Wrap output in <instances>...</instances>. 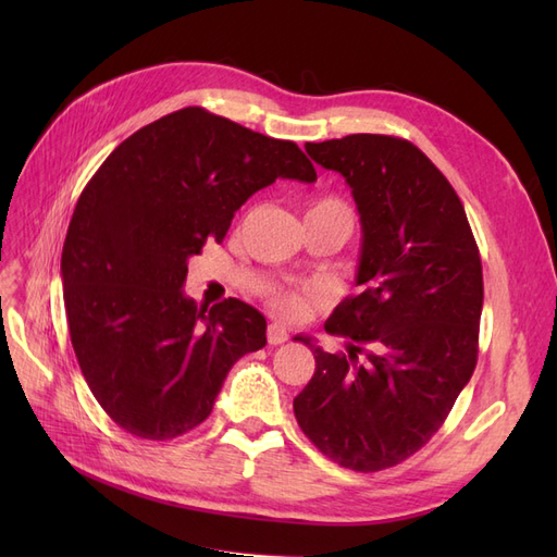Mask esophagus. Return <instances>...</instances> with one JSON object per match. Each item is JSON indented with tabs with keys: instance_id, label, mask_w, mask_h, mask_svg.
Returning a JSON list of instances; mask_svg holds the SVG:
<instances>
[{
	"instance_id": "esophagus-1",
	"label": "esophagus",
	"mask_w": 557,
	"mask_h": 557,
	"mask_svg": "<svg viewBox=\"0 0 557 557\" xmlns=\"http://www.w3.org/2000/svg\"><path fill=\"white\" fill-rule=\"evenodd\" d=\"M288 339H290V332L285 330V325H281V323H269V327H267V342H269V344L278 346V344L288 342Z\"/></svg>"
}]
</instances>
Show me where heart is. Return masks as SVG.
Returning a JSON list of instances; mask_svg holds the SVG:
<instances>
[{
	"instance_id": "b5f03b06",
	"label": "heart",
	"mask_w": 557,
	"mask_h": 557,
	"mask_svg": "<svg viewBox=\"0 0 557 557\" xmlns=\"http://www.w3.org/2000/svg\"><path fill=\"white\" fill-rule=\"evenodd\" d=\"M330 209L348 213L344 201L334 199V197L313 201L309 213H311V211H330ZM313 299H315V293H313V290L301 288V290H276L269 301H272V307H274L276 313H281V315H285V318H301V315H305V313L311 309Z\"/></svg>"
}]
</instances>
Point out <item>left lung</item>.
Masks as SVG:
<instances>
[{
    "label": "left lung",
    "mask_w": 557,
    "mask_h": 557,
    "mask_svg": "<svg viewBox=\"0 0 557 557\" xmlns=\"http://www.w3.org/2000/svg\"><path fill=\"white\" fill-rule=\"evenodd\" d=\"M305 148L356 199L362 290L325 323L350 339L348 356L295 336L313 350L315 372L293 409L320 453L367 474L423 448L474 374L479 246L453 185L411 141L348 134Z\"/></svg>",
    "instance_id": "left-lung-1"
}]
</instances>
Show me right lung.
<instances>
[{"label":"right lung","mask_w":557,"mask_h":557,"mask_svg":"<svg viewBox=\"0 0 557 557\" xmlns=\"http://www.w3.org/2000/svg\"><path fill=\"white\" fill-rule=\"evenodd\" d=\"M276 178L315 181L295 141L188 107L134 132L81 193L60 264L66 325L99 407L129 434L164 442L205 423L232 364L267 344L258 309H197L183 283Z\"/></svg>","instance_id":"1"}]
</instances>
